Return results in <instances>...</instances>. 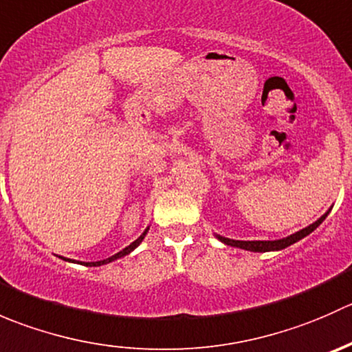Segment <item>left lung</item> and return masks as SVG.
I'll list each match as a JSON object with an SVG mask.
<instances>
[{"label":"left lung","mask_w":352,"mask_h":352,"mask_svg":"<svg viewBox=\"0 0 352 352\" xmlns=\"http://www.w3.org/2000/svg\"><path fill=\"white\" fill-rule=\"evenodd\" d=\"M329 212H325L324 216H322L318 221H315L314 225L307 226V228H303L301 232L294 233V235L287 236V239H283V240H274V242H240V240H230V239H225V236H218L219 240H221L223 243L226 245H232V247H239V248H243V250H252V252H269V250H281V248H286L289 247V245H293L294 242H298V240L305 239L307 235H310L311 232H314L315 228H317L318 225H320L322 221H324L325 218H327Z\"/></svg>","instance_id":"8db88e82"}]
</instances>
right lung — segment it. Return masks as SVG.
I'll return each instance as SVG.
<instances>
[{
	"label": "right lung",
	"instance_id": "1",
	"mask_svg": "<svg viewBox=\"0 0 352 352\" xmlns=\"http://www.w3.org/2000/svg\"><path fill=\"white\" fill-rule=\"evenodd\" d=\"M146 233H148V230H146V232H144V233H143V235H141V236H140V239H138V240H134V242H133V243H131V245H129V247H126V248H124V250H120V252H119V254L112 255V257L105 258V261H100V262H87V264H83V265H90V267H91V265H94V267H95V265H102V264H107V262H112V261H116V258H120V257H124V255H127V254H129V252H133V250H134V248H136V247H138V245H140L141 242H143V239H144V235H146Z\"/></svg>",
	"mask_w": 352,
	"mask_h": 352
}]
</instances>
